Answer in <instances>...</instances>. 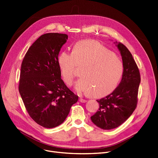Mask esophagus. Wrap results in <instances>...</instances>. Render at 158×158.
Segmentation results:
<instances>
[{
	"label": "esophagus",
	"instance_id": "34e87169",
	"mask_svg": "<svg viewBox=\"0 0 158 158\" xmlns=\"http://www.w3.org/2000/svg\"><path fill=\"white\" fill-rule=\"evenodd\" d=\"M79 101H80V102H83V103L86 102L87 101L86 99H83V98H80V99H79Z\"/></svg>",
	"mask_w": 158,
	"mask_h": 158
}]
</instances>
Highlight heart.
<instances>
[{"instance_id":"obj_1","label":"heart","mask_w":158,"mask_h":158,"mask_svg":"<svg viewBox=\"0 0 158 158\" xmlns=\"http://www.w3.org/2000/svg\"><path fill=\"white\" fill-rule=\"evenodd\" d=\"M58 64L69 86L72 85L78 75L76 66L83 68L82 77L75 83L76 91L78 94L92 93L98 97L113 92L124 73L122 60L99 42L92 40L78 42L72 52H60Z\"/></svg>"}]
</instances>
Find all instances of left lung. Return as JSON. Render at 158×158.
<instances>
[{
  "mask_svg": "<svg viewBox=\"0 0 158 158\" xmlns=\"http://www.w3.org/2000/svg\"><path fill=\"white\" fill-rule=\"evenodd\" d=\"M114 44L122 58L123 75L119 85L111 94L97 100L99 108L90 117L92 123L103 130L119 127L131 115L137 106L140 83L139 70L130 52L121 43Z\"/></svg>",
  "mask_w": 158,
  "mask_h": 158,
  "instance_id": "1",
  "label": "left lung"
}]
</instances>
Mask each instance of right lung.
I'll return each mask as SVG.
<instances>
[{"label":"right lung","mask_w":158,"mask_h":158,"mask_svg":"<svg viewBox=\"0 0 158 158\" xmlns=\"http://www.w3.org/2000/svg\"><path fill=\"white\" fill-rule=\"evenodd\" d=\"M68 35H41L29 48L21 64L19 91L30 117L47 128L63 123L78 99L60 78L58 64L60 48Z\"/></svg>","instance_id":"1"}]
</instances>
